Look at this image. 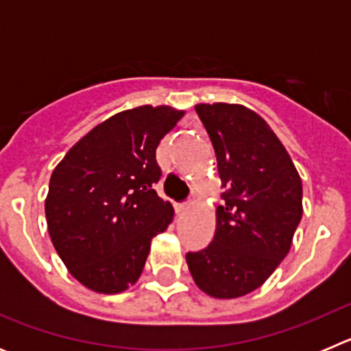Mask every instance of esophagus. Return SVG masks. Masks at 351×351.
Listing matches in <instances>:
<instances>
[{"label":"esophagus","instance_id":"1","mask_svg":"<svg viewBox=\"0 0 351 351\" xmlns=\"http://www.w3.org/2000/svg\"><path fill=\"white\" fill-rule=\"evenodd\" d=\"M188 207H190V202H182V204H178V206H176V209H178V213H184Z\"/></svg>","mask_w":351,"mask_h":351}]
</instances>
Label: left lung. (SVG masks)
I'll return each instance as SVG.
<instances>
[{"label": "left lung", "instance_id": "obj_1", "mask_svg": "<svg viewBox=\"0 0 351 351\" xmlns=\"http://www.w3.org/2000/svg\"><path fill=\"white\" fill-rule=\"evenodd\" d=\"M213 142L225 204L213 243L188 253L193 281L214 299H237L269 280L290 251L302 218V181L290 154L255 110L198 104Z\"/></svg>", "mask_w": 351, "mask_h": 351}]
</instances>
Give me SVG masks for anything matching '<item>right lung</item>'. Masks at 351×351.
<instances>
[{
  "label": "right lung",
  "mask_w": 351,
  "mask_h": 351,
  "mask_svg": "<svg viewBox=\"0 0 351 351\" xmlns=\"http://www.w3.org/2000/svg\"><path fill=\"white\" fill-rule=\"evenodd\" d=\"M184 110L141 105L105 119L58 163L45 218L51 241L80 285L121 293L137 283L154 235L173 219L172 204L153 184L156 147Z\"/></svg>",
  "instance_id": "add662e5"
}]
</instances>
